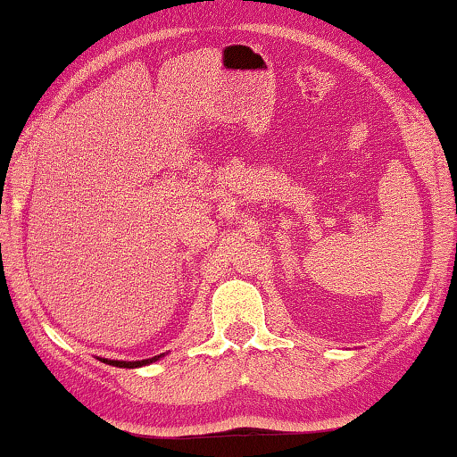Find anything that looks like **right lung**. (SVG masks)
<instances>
[{"label": "right lung", "instance_id": "1", "mask_svg": "<svg viewBox=\"0 0 457 457\" xmlns=\"http://www.w3.org/2000/svg\"><path fill=\"white\" fill-rule=\"evenodd\" d=\"M163 354H157V357L153 359H143V361H112V359H100L103 362H106V365H112V367H120V369H137V367H145V365H151V362L163 359Z\"/></svg>", "mask_w": 457, "mask_h": 457}]
</instances>
